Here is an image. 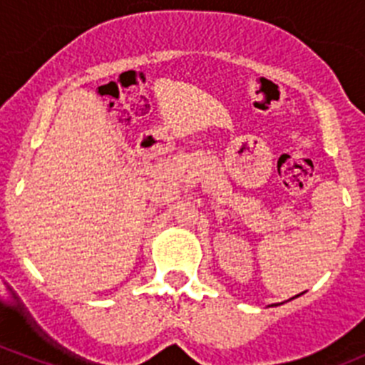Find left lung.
<instances>
[{
	"label": "left lung",
	"mask_w": 365,
	"mask_h": 365,
	"mask_svg": "<svg viewBox=\"0 0 365 365\" xmlns=\"http://www.w3.org/2000/svg\"><path fill=\"white\" fill-rule=\"evenodd\" d=\"M278 305H282V303H272V305H269V307H278Z\"/></svg>",
	"instance_id": "1"
}]
</instances>
